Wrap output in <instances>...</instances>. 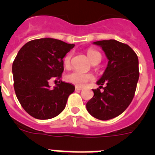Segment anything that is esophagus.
I'll use <instances>...</instances> for the list:
<instances>
[{
	"mask_svg": "<svg viewBox=\"0 0 155 155\" xmlns=\"http://www.w3.org/2000/svg\"><path fill=\"white\" fill-rule=\"evenodd\" d=\"M82 90V88H80V87H75V91H81Z\"/></svg>",
	"mask_w": 155,
	"mask_h": 155,
	"instance_id": "34e87169",
	"label": "esophagus"
}]
</instances>
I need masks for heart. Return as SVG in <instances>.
Returning a JSON list of instances; mask_svg holds the SVG:
<instances>
[{
  "mask_svg": "<svg viewBox=\"0 0 155 155\" xmlns=\"http://www.w3.org/2000/svg\"><path fill=\"white\" fill-rule=\"evenodd\" d=\"M87 57L91 61V63H93L97 58L101 57L99 52L93 49H88L87 51ZM71 53H68L63 58V65L66 68H69L71 66ZM66 80L68 82L75 85L78 87H82L87 84L88 82L94 80V76L90 73H84L75 71L69 73L66 76Z\"/></svg>",
  "mask_w": 155,
  "mask_h": 155,
  "instance_id": "heart-1",
  "label": "heart"
}]
</instances>
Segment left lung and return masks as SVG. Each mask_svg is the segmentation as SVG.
<instances>
[{"label": "left lung", "mask_w": 155, "mask_h": 155, "mask_svg": "<svg viewBox=\"0 0 155 155\" xmlns=\"http://www.w3.org/2000/svg\"><path fill=\"white\" fill-rule=\"evenodd\" d=\"M93 43L101 47L108 62L97 82L99 88L92 89L94 96L86 104V108L95 118L107 120L121 114L132 101L139 78L138 58L130 46L117 40ZM102 87L104 91L101 92Z\"/></svg>", "instance_id": "8db88e82"}]
</instances>
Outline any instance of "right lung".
Masks as SVG:
<instances>
[{
  "instance_id": "right-lung-1",
  "label": "right lung",
  "mask_w": 155,
  "mask_h": 155,
  "mask_svg": "<svg viewBox=\"0 0 155 155\" xmlns=\"http://www.w3.org/2000/svg\"><path fill=\"white\" fill-rule=\"evenodd\" d=\"M75 47L61 40L45 38L25 43L13 63V87L26 113L36 119H51L63 112L75 86L58 81L51 89L49 81L59 80L63 58Z\"/></svg>"
}]
</instances>
